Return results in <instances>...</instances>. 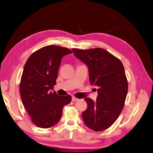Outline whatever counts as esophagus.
I'll use <instances>...</instances> for the list:
<instances>
[{
	"instance_id": "esophagus-1",
	"label": "esophagus",
	"mask_w": 153,
	"mask_h": 153,
	"mask_svg": "<svg viewBox=\"0 0 153 153\" xmlns=\"http://www.w3.org/2000/svg\"><path fill=\"white\" fill-rule=\"evenodd\" d=\"M78 100H79V99H78V98H75V96H73V97H72V101H78Z\"/></svg>"
}]
</instances>
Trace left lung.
<instances>
[{
	"label": "left lung",
	"instance_id": "8db88e82",
	"mask_svg": "<svg viewBox=\"0 0 153 153\" xmlns=\"http://www.w3.org/2000/svg\"><path fill=\"white\" fill-rule=\"evenodd\" d=\"M72 50L89 68L91 84L98 87L96 101L84 99L87 108L82 114L83 120L92 130H105L116 121L124 106L128 84L124 66L119 59L103 48Z\"/></svg>",
	"mask_w": 153,
	"mask_h": 153
}]
</instances>
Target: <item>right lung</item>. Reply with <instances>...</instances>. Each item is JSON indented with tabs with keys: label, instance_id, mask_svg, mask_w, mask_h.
Masks as SVG:
<instances>
[{
	"label": "right lung",
	"instance_id": "right-lung-1",
	"mask_svg": "<svg viewBox=\"0 0 153 153\" xmlns=\"http://www.w3.org/2000/svg\"><path fill=\"white\" fill-rule=\"evenodd\" d=\"M67 48L46 46L32 53L24 68L20 84L23 104L36 126L49 128L56 124L62 115L64 105L71 96H59L52 92L56 84L62 57L71 53Z\"/></svg>",
	"mask_w": 153,
	"mask_h": 153
}]
</instances>
